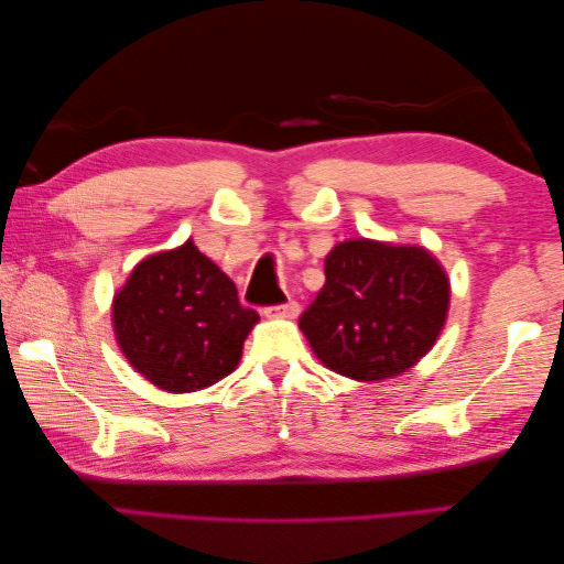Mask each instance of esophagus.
<instances>
[{
  "mask_svg": "<svg viewBox=\"0 0 564 564\" xmlns=\"http://www.w3.org/2000/svg\"><path fill=\"white\" fill-rule=\"evenodd\" d=\"M267 315L270 317H288V319H294L300 315V304L297 302H284V304H272V307L264 310Z\"/></svg>",
  "mask_w": 564,
  "mask_h": 564,
  "instance_id": "esophagus-1",
  "label": "esophagus"
}]
</instances>
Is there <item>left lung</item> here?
Here are the masks:
<instances>
[{
  "label": "left lung",
  "instance_id": "8db88e82",
  "mask_svg": "<svg viewBox=\"0 0 564 564\" xmlns=\"http://www.w3.org/2000/svg\"><path fill=\"white\" fill-rule=\"evenodd\" d=\"M325 288L300 329L332 372L377 382L430 352L449 307V280L427 249L349 239L325 260Z\"/></svg>",
  "mask_w": 564,
  "mask_h": 564
}]
</instances>
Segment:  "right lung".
Returning <instances> with one entry per match:
<instances>
[{
  "instance_id": "right-lung-1",
  "label": "right lung",
  "mask_w": 564,
  "mask_h": 564,
  "mask_svg": "<svg viewBox=\"0 0 564 564\" xmlns=\"http://www.w3.org/2000/svg\"><path fill=\"white\" fill-rule=\"evenodd\" d=\"M119 349L137 372L167 392H195L237 367L260 315L192 239L134 267L115 294Z\"/></svg>"
}]
</instances>
